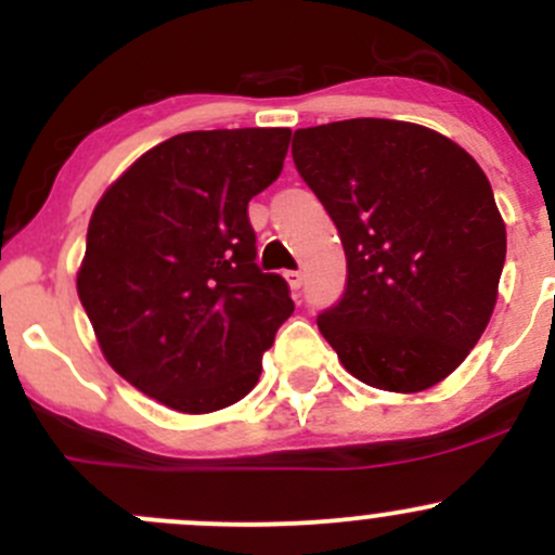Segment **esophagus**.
I'll return each mask as SVG.
<instances>
[{
  "mask_svg": "<svg viewBox=\"0 0 555 555\" xmlns=\"http://www.w3.org/2000/svg\"><path fill=\"white\" fill-rule=\"evenodd\" d=\"M284 276H287L289 289H293V293H298V289L304 287V273H300V271H287Z\"/></svg>",
  "mask_w": 555,
  "mask_h": 555,
  "instance_id": "34e87169",
  "label": "esophagus"
}]
</instances>
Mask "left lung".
Wrapping results in <instances>:
<instances>
[{
    "label": "left lung",
    "instance_id": "left-lung-1",
    "mask_svg": "<svg viewBox=\"0 0 555 555\" xmlns=\"http://www.w3.org/2000/svg\"><path fill=\"white\" fill-rule=\"evenodd\" d=\"M293 160L346 251V289L319 333L367 386L443 382L483 335L505 266L483 169L443 133L382 117L300 128Z\"/></svg>",
    "mask_w": 555,
    "mask_h": 555
}]
</instances>
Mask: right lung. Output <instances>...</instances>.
<instances>
[{
    "mask_svg": "<svg viewBox=\"0 0 555 555\" xmlns=\"http://www.w3.org/2000/svg\"><path fill=\"white\" fill-rule=\"evenodd\" d=\"M289 128L190 131L147 150L96 204L77 295L106 362L153 400L211 413L249 395L295 311L255 262L246 206L276 182Z\"/></svg>",
    "mask_w": 555,
    "mask_h": 555,
    "instance_id": "1",
    "label": "right lung"
}]
</instances>
